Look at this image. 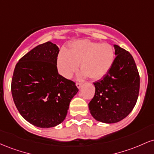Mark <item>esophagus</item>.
<instances>
[{
    "label": "esophagus",
    "mask_w": 154,
    "mask_h": 154,
    "mask_svg": "<svg viewBox=\"0 0 154 154\" xmlns=\"http://www.w3.org/2000/svg\"><path fill=\"white\" fill-rule=\"evenodd\" d=\"M82 83H80V82H77L76 83V86H77V88H80L81 87H82Z\"/></svg>",
    "instance_id": "1"
}]
</instances>
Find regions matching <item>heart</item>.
Segmentation results:
<instances>
[{
    "label": "heart",
    "mask_w": 154,
    "mask_h": 154,
    "mask_svg": "<svg viewBox=\"0 0 154 154\" xmlns=\"http://www.w3.org/2000/svg\"><path fill=\"white\" fill-rule=\"evenodd\" d=\"M115 58L114 48L109 43H99L89 40H79L71 44L68 52L61 51L58 57L59 73L70 78L78 69L82 77L93 80L101 79L111 69Z\"/></svg>",
    "instance_id": "1"
}]
</instances>
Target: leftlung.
I'll return each instance as SVG.
<instances>
[{
  "label": "left lung",
  "mask_w": 154,
  "mask_h": 154,
  "mask_svg": "<svg viewBox=\"0 0 154 154\" xmlns=\"http://www.w3.org/2000/svg\"><path fill=\"white\" fill-rule=\"evenodd\" d=\"M116 58L111 69L94 84V97L88 106L97 121L115 123L135 107L139 95L140 76L135 60L128 51L114 45Z\"/></svg>",
  "instance_id": "8db88e82"
}]
</instances>
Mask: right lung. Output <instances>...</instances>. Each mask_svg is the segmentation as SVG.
Segmentation results:
<instances>
[{
    "label": "right lung",
    "instance_id": "add662e5",
    "mask_svg": "<svg viewBox=\"0 0 154 154\" xmlns=\"http://www.w3.org/2000/svg\"><path fill=\"white\" fill-rule=\"evenodd\" d=\"M59 53L56 44H40L19 59L14 71L11 93L16 107L24 119L38 128L62 122L79 91L75 82L58 72Z\"/></svg>",
    "mask_w": 154,
    "mask_h": 154
}]
</instances>
